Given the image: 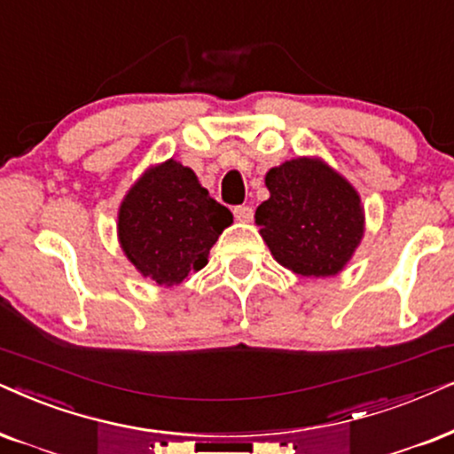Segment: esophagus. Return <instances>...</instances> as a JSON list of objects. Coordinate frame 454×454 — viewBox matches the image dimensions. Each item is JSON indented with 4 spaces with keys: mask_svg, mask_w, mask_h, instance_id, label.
<instances>
[{
    "mask_svg": "<svg viewBox=\"0 0 454 454\" xmlns=\"http://www.w3.org/2000/svg\"><path fill=\"white\" fill-rule=\"evenodd\" d=\"M234 214V220L237 222H251L254 220V209L249 207V205H237V207L232 209Z\"/></svg>",
    "mask_w": 454,
    "mask_h": 454,
    "instance_id": "34e87169",
    "label": "esophagus"
}]
</instances>
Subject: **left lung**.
Returning a JSON list of instances; mask_svg holds the SVG:
<instances>
[{"instance_id":"obj_1","label":"left lung","mask_w":454,"mask_h":454,"mask_svg":"<svg viewBox=\"0 0 454 454\" xmlns=\"http://www.w3.org/2000/svg\"><path fill=\"white\" fill-rule=\"evenodd\" d=\"M270 199L255 223L280 266L301 277H335L364 234L356 188L325 160L297 157L266 174Z\"/></svg>"}]
</instances>
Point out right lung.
<instances>
[{
    "label": "right lung",
    "instance_id": "right-lung-1",
    "mask_svg": "<svg viewBox=\"0 0 454 454\" xmlns=\"http://www.w3.org/2000/svg\"><path fill=\"white\" fill-rule=\"evenodd\" d=\"M231 223V211L209 197L194 171L169 159L146 169L125 194L117 234L142 277L174 286L207 266L209 249Z\"/></svg>",
    "mask_w": 454,
    "mask_h": 454
}]
</instances>
